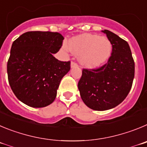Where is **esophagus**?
<instances>
[{"label": "esophagus", "instance_id": "34e87169", "mask_svg": "<svg viewBox=\"0 0 147 147\" xmlns=\"http://www.w3.org/2000/svg\"><path fill=\"white\" fill-rule=\"evenodd\" d=\"M78 67V64H77V63H75V62L74 61L71 62V67H72V68H73V67Z\"/></svg>", "mask_w": 147, "mask_h": 147}]
</instances>
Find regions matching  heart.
<instances>
[{"label": "heart", "instance_id": "heart-1", "mask_svg": "<svg viewBox=\"0 0 147 147\" xmlns=\"http://www.w3.org/2000/svg\"><path fill=\"white\" fill-rule=\"evenodd\" d=\"M64 49L80 55V62L86 67H94L101 65L109 59L112 45L105 37L83 34L71 39L69 46L64 44Z\"/></svg>", "mask_w": 147, "mask_h": 147}]
</instances>
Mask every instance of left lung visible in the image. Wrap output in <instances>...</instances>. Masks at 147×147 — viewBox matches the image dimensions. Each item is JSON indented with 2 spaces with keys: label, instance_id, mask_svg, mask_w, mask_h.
Here are the masks:
<instances>
[{
  "label": "left lung",
  "instance_id": "obj_1",
  "mask_svg": "<svg viewBox=\"0 0 147 147\" xmlns=\"http://www.w3.org/2000/svg\"><path fill=\"white\" fill-rule=\"evenodd\" d=\"M112 45L108 62L96 69H83L78 82L82 100L94 111L115 108L126 98L133 85L135 63L127 42L104 30Z\"/></svg>",
  "mask_w": 147,
  "mask_h": 147
}]
</instances>
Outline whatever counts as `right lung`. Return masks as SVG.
Segmentation results:
<instances>
[{"label":"right lung","mask_w":147,"mask_h":147,"mask_svg":"<svg viewBox=\"0 0 147 147\" xmlns=\"http://www.w3.org/2000/svg\"><path fill=\"white\" fill-rule=\"evenodd\" d=\"M64 36L58 32L28 31L12 43L7 62L8 80L22 102L43 108L55 100L70 61H61L53 53L62 46Z\"/></svg>","instance_id":"right-lung-1"}]
</instances>
